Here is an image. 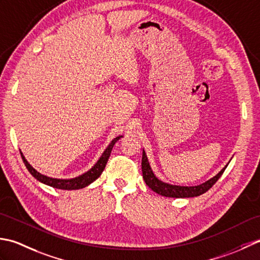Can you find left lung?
Masks as SVG:
<instances>
[{"mask_svg": "<svg viewBox=\"0 0 260 260\" xmlns=\"http://www.w3.org/2000/svg\"><path fill=\"white\" fill-rule=\"evenodd\" d=\"M141 168H142V177H144V181L146 182L148 186H149V188H151L153 192H156L157 194L162 195V197H166V198H194V197H199V195L203 194L205 192H208V190L216 183V181L221 177V175L223 174L226 166L222 169L218 175H215L213 178L209 179L208 182L198 185V186H189V187L176 186V185H171V184L159 181L151 171L145 150L142 151Z\"/></svg>", "mask_w": 260, "mask_h": 260, "instance_id": "1", "label": "left lung"}]
</instances>
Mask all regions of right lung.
<instances>
[{
	"instance_id": "right-lung-1",
	"label": "right lung",
	"mask_w": 260,
	"mask_h": 260,
	"mask_svg": "<svg viewBox=\"0 0 260 260\" xmlns=\"http://www.w3.org/2000/svg\"><path fill=\"white\" fill-rule=\"evenodd\" d=\"M121 137L122 136L116 137L112 141H111V144L109 145L107 149H105V151L102 153V156L100 157L98 162L95 164V165L91 169H89L88 172L84 173L83 175H81V176L72 178V179H57V178H51L48 176H45V175H42V174L37 172L36 169L31 166L28 161H26L24 156L22 155V152H21V157H22V160L24 162L26 169H28L30 174L32 175L37 181H39L46 185H49V186H51V187L59 188V189H67V190L68 189H78V188H83V187L87 186V185L93 183L95 179L100 177V175L102 174V172L104 171L105 165H107L108 159L110 157V153H111V151H112L113 146L115 145V142L118 141Z\"/></svg>"
}]
</instances>
